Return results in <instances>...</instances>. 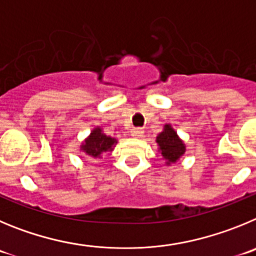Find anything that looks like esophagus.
Segmentation results:
<instances>
[{"label":"esophagus","mask_w":256,"mask_h":256,"mask_svg":"<svg viewBox=\"0 0 256 256\" xmlns=\"http://www.w3.org/2000/svg\"><path fill=\"white\" fill-rule=\"evenodd\" d=\"M142 134H144V131H142V128H132V130H131V136L135 138V139L142 138Z\"/></svg>","instance_id":"obj_1"}]
</instances>
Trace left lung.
<instances>
[{
	"label": "left lung",
	"mask_w": 256,
	"mask_h": 256,
	"mask_svg": "<svg viewBox=\"0 0 256 256\" xmlns=\"http://www.w3.org/2000/svg\"><path fill=\"white\" fill-rule=\"evenodd\" d=\"M158 152L166 160V166L174 164L185 154L186 145L184 140L177 135L171 124H166L163 130L156 138Z\"/></svg>",
	"instance_id": "obj_1"
}]
</instances>
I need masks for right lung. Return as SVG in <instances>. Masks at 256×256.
Returning a JSON list of instances; mask_svg holds the SVG:
<instances>
[{"mask_svg":"<svg viewBox=\"0 0 256 256\" xmlns=\"http://www.w3.org/2000/svg\"><path fill=\"white\" fill-rule=\"evenodd\" d=\"M118 140L104 134L100 126H96L90 131L88 136L80 145V150L86 156H90L93 160H100L107 152H112L116 146Z\"/></svg>","mask_w":256,"mask_h":256,"instance_id":"add662e5","label":"right lung"}]
</instances>
